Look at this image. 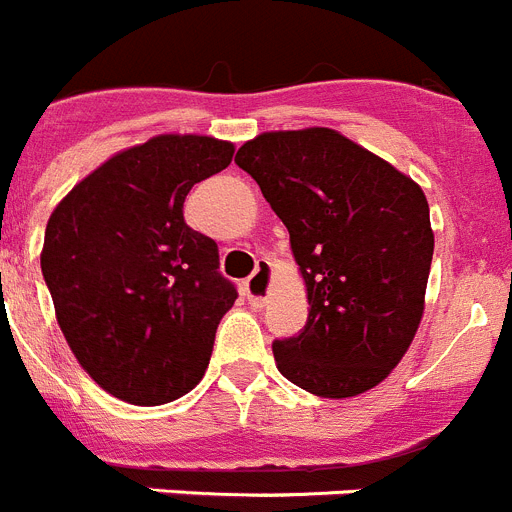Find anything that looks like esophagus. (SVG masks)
I'll return each instance as SVG.
<instances>
[{
  "label": "esophagus",
  "mask_w": 512,
  "mask_h": 512,
  "mask_svg": "<svg viewBox=\"0 0 512 512\" xmlns=\"http://www.w3.org/2000/svg\"><path fill=\"white\" fill-rule=\"evenodd\" d=\"M271 287V264L269 261H259L256 271L243 284V295H246L248 305L251 307H264L266 297H269Z\"/></svg>",
  "instance_id": "esophagus-1"
}]
</instances>
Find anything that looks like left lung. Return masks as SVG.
Returning a JSON list of instances; mask_svg holds the SVG:
<instances>
[{"label": "left lung", "instance_id": "left-lung-1", "mask_svg": "<svg viewBox=\"0 0 512 512\" xmlns=\"http://www.w3.org/2000/svg\"><path fill=\"white\" fill-rule=\"evenodd\" d=\"M235 164L287 225L307 284L305 328L271 343L279 372L318 397L377 387L423 318L433 259L423 189L328 128L264 133Z\"/></svg>", "mask_w": 512, "mask_h": 512}]
</instances>
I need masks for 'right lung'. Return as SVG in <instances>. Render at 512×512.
I'll return each instance as SVG.
<instances>
[{
	"instance_id": "right-lung-1",
	"label": "right lung",
	"mask_w": 512,
	"mask_h": 512,
	"mask_svg": "<svg viewBox=\"0 0 512 512\" xmlns=\"http://www.w3.org/2000/svg\"><path fill=\"white\" fill-rule=\"evenodd\" d=\"M233 143L158 135L76 184L45 228L40 269L63 336L89 377L133 405L187 395L210 364L238 289L217 243L184 223L189 189Z\"/></svg>"
}]
</instances>
